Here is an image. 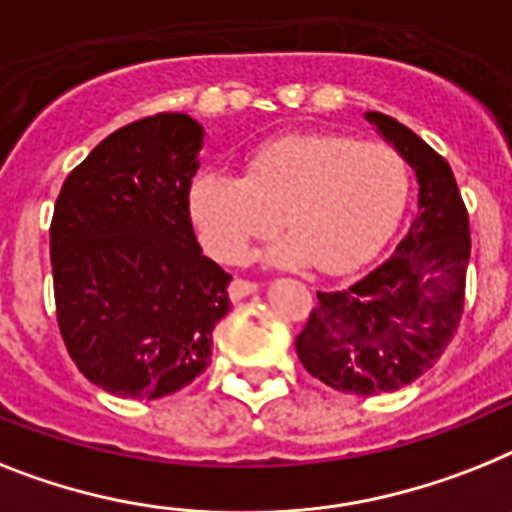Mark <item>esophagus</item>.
Returning a JSON list of instances; mask_svg holds the SVG:
<instances>
[{
    "label": "esophagus",
    "instance_id": "34e87169",
    "mask_svg": "<svg viewBox=\"0 0 512 512\" xmlns=\"http://www.w3.org/2000/svg\"><path fill=\"white\" fill-rule=\"evenodd\" d=\"M259 290V285L253 280H243V277H235V280L230 282V298L232 301H240V298H246V295L256 293Z\"/></svg>",
    "mask_w": 512,
    "mask_h": 512
}]
</instances>
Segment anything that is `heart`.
<instances>
[{"label":"heart","instance_id":"b5f03b06","mask_svg":"<svg viewBox=\"0 0 512 512\" xmlns=\"http://www.w3.org/2000/svg\"><path fill=\"white\" fill-rule=\"evenodd\" d=\"M408 196L398 151L350 135L295 133L261 143L243 177L204 172L190 190V211L206 251L219 261L246 259L253 240L277 225L290 235L269 261L348 272L390 238Z\"/></svg>","mask_w":512,"mask_h":512}]
</instances>
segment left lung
<instances>
[{"label": "left lung", "mask_w": 512, "mask_h": 512, "mask_svg": "<svg viewBox=\"0 0 512 512\" xmlns=\"http://www.w3.org/2000/svg\"><path fill=\"white\" fill-rule=\"evenodd\" d=\"M418 177V217L390 259L319 301L295 337L303 369L337 392L400 390L432 369L458 332L471 256L468 211L450 164L411 128L369 112Z\"/></svg>", "instance_id": "left-lung-1"}]
</instances>
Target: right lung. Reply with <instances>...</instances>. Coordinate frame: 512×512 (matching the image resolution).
I'll use <instances>...</instances> for the list:
<instances>
[{
	"instance_id": "1",
	"label": "right lung",
	"mask_w": 512,
	"mask_h": 512,
	"mask_svg": "<svg viewBox=\"0 0 512 512\" xmlns=\"http://www.w3.org/2000/svg\"><path fill=\"white\" fill-rule=\"evenodd\" d=\"M204 130L162 112L114 130L59 190L49 227L59 335L117 398H167L211 363L230 274L201 253L190 185Z\"/></svg>"
}]
</instances>
